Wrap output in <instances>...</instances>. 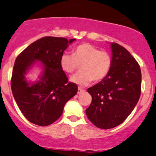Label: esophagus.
Listing matches in <instances>:
<instances>
[{
    "instance_id": "obj_1",
    "label": "esophagus",
    "mask_w": 156,
    "mask_h": 156,
    "mask_svg": "<svg viewBox=\"0 0 156 156\" xmlns=\"http://www.w3.org/2000/svg\"><path fill=\"white\" fill-rule=\"evenodd\" d=\"M84 91H85V90H84L83 89H82V88H80V87H79V88L78 89V94H81V93H82V92H83Z\"/></svg>"
}]
</instances>
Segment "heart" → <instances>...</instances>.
I'll return each instance as SVG.
<instances>
[{
  "label": "heart",
  "instance_id": "b5f03b06",
  "mask_svg": "<svg viewBox=\"0 0 156 156\" xmlns=\"http://www.w3.org/2000/svg\"><path fill=\"white\" fill-rule=\"evenodd\" d=\"M60 67L64 72L73 73L80 65L81 72L70 78L72 83L85 87L92 80L101 81L108 76L112 67V57L105 51L89 44H82L75 48L73 55H62Z\"/></svg>",
  "mask_w": 156,
  "mask_h": 156
}]
</instances>
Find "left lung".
Here are the masks:
<instances>
[{
  "instance_id": "left-lung-1",
  "label": "left lung",
  "mask_w": 156,
  "mask_h": 156,
  "mask_svg": "<svg viewBox=\"0 0 156 156\" xmlns=\"http://www.w3.org/2000/svg\"><path fill=\"white\" fill-rule=\"evenodd\" d=\"M110 45L112 67L108 76L87 89L92 101L86 114L101 129H110L122 123L135 108L141 94L139 64L122 46L117 43Z\"/></svg>"
}]
</instances>
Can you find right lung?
I'll use <instances>...</instances> for the list:
<instances>
[{
	"mask_svg": "<svg viewBox=\"0 0 156 156\" xmlns=\"http://www.w3.org/2000/svg\"><path fill=\"white\" fill-rule=\"evenodd\" d=\"M76 39L43 37L16 58L11 82L12 94L20 112L31 123L47 126L54 122L62 116L66 103L77 94L78 87L68 83L59 64L64 51ZM37 63L42 68L39 80L28 81L27 74Z\"/></svg>",
	"mask_w": 156,
	"mask_h": 156,
	"instance_id": "right-lung-1",
	"label": "right lung"
}]
</instances>
